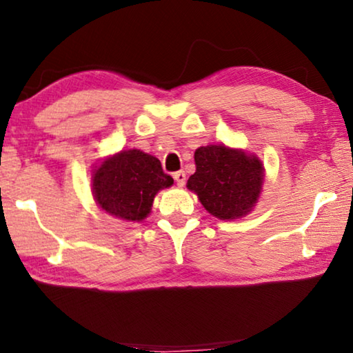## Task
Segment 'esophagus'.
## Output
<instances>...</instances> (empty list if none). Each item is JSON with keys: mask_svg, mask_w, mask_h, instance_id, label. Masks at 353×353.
Masks as SVG:
<instances>
[{"mask_svg": "<svg viewBox=\"0 0 353 353\" xmlns=\"http://www.w3.org/2000/svg\"><path fill=\"white\" fill-rule=\"evenodd\" d=\"M172 177H174V181L179 187H183L185 181H187V174H185V171H177V172H174V176Z\"/></svg>", "mask_w": 353, "mask_h": 353, "instance_id": "1", "label": "esophagus"}]
</instances>
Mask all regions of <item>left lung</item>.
Wrapping results in <instances>:
<instances>
[{
  "label": "left lung",
  "mask_w": 353,
  "mask_h": 353,
  "mask_svg": "<svg viewBox=\"0 0 353 353\" xmlns=\"http://www.w3.org/2000/svg\"><path fill=\"white\" fill-rule=\"evenodd\" d=\"M196 172L187 188L214 218L232 221L249 214L261 194L265 166L255 154L225 145H207L194 152Z\"/></svg>",
  "instance_id": "left-lung-1"
}]
</instances>
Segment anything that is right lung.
<instances>
[{"label":"right lung","instance_id":"add662e5","mask_svg":"<svg viewBox=\"0 0 353 353\" xmlns=\"http://www.w3.org/2000/svg\"><path fill=\"white\" fill-rule=\"evenodd\" d=\"M157 157L140 149H124L105 157L92 171V193L101 210L129 223H140L152 210L155 194L170 188Z\"/></svg>","mask_w":353,"mask_h":353}]
</instances>
